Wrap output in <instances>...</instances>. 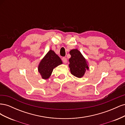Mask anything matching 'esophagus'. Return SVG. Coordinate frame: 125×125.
I'll list each match as a JSON object with an SVG mask.
<instances>
[{
	"mask_svg": "<svg viewBox=\"0 0 125 125\" xmlns=\"http://www.w3.org/2000/svg\"><path fill=\"white\" fill-rule=\"evenodd\" d=\"M62 62H63L64 63H66L67 62V58H65V57H63V58H62Z\"/></svg>",
	"mask_w": 125,
	"mask_h": 125,
	"instance_id": "obj_1",
	"label": "esophagus"
}]
</instances>
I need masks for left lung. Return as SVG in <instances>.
Returning a JSON list of instances; mask_svg holds the SVG:
<instances>
[{
    "mask_svg": "<svg viewBox=\"0 0 125 125\" xmlns=\"http://www.w3.org/2000/svg\"><path fill=\"white\" fill-rule=\"evenodd\" d=\"M69 53L71 57L69 59L71 73L77 78H82L86 71L89 70V63L77 49L71 50Z\"/></svg>",
    "mask_w": 125,
    "mask_h": 125,
    "instance_id": "8db88e82",
    "label": "left lung"
}]
</instances>
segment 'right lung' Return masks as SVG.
I'll use <instances>...</instances> for the list:
<instances>
[{
    "label": "right lung",
    "mask_w": 125,
    "mask_h": 125,
    "mask_svg": "<svg viewBox=\"0 0 125 125\" xmlns=\"http://www.w3.org/2000/svg\"><path fill=\"white\" fill-rule=\"evenodd\" d=\"M62 63L59 57L54 51L50 50L41 60L38 66V71L42 78L47 80L50 77L55 68Z\"/></svg>",
    "instance_id": "1"
}]
</instances>
